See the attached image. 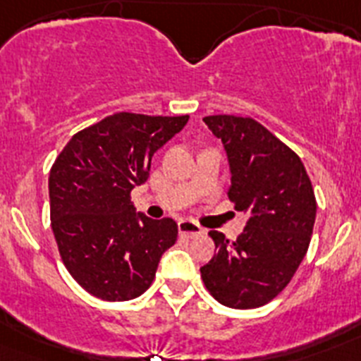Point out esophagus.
I'll list each match as a JSON object with an SVG mask.
<instances>
[{"label": "esophagus", "mask_w": 361, "mask_h": 361, "mask_svg": "<svg viewBox=\"0 0 361 361\" xmlns=\"http://www.w3.org/2000/svg\"><path fill=\"white\" fill-rule=\"evenodd\" d=\"M178 233L186 238H195L202 235L204 229L199 224H195V222H191V220H180L178 222Z\"/></svg>", "instance_id": "1"}]
</instances>
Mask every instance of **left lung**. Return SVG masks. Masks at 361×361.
<instances>
[{"mask_svg":"<svg viewBox=\"0 0 361 361\" xmlns=\"http://www.w3.org/2000/svg\"><path fill=\"white\" fill-rule=\"evenodd\" d=\"M202 121L228 152L229 200L238 212H250V220L237 240L209 231L216 253L200 276L222 305L260 307L286 289L307 253L317 219L314 190L298 155L258 121Z\"/></svg>","mask_w":361,"mask_h":361,"instance_id":"left-lung-1","label":"left lung"}]
</instances>
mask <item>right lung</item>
<instances>
[{
	"label": "right lung",
	"mask_w": 361,
	"mask_h": 361,
	"mask_svg": "<svg viewBox=\"0 0 361 361\" xmlns=\"http://www.w3.org/2000/svg\"><path fill=\"white\" fill-rule=\"evenodd\" d=\"M190 116L117 111L81 130L50 168V226L72 279L106 302L152 286L161 255L178 235L173 219L135 215L132 190L149 177L153 153Z\"/></svg>",
	"instance_id": "right-lung-1"
}]
</instances>
